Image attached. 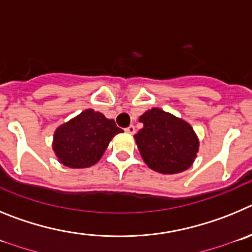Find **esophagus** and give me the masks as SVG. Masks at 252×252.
I'll return each mask as SVG.
<instances>
[{"instance_id":"obj_1","label":"esophagus","mask_w":252,"mask_h":252,"mask_svg":"<svg viewBox=\"0 0 252 252\" xmlns=\"http://www.w3.org/2000/svg\"><path fill=\"white\" fill-rule=\"evenodd\" d=\"M126 131L128 133V134H134V133H135L134 126H129L128 128H126Z\"/></svg>"}]
</instances>
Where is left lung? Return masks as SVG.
<instances>
[{
    "label": "left lung",
    "mask_w": 252,
    "mask_h": 252,
    "mask_svg": "<svg viewBox=\"0 0 252 252\" xmlns=\"http://www.w3.org/2000/svg\"><path fill=\"white\" fill-rule=\"evenodd\" d=\"M143 128L134 135L143 160L162 174H176L193 164L199 140L191 124L159 108L139 117Z\"/></svg>",
    "instance_id": "8db88e82"
}]
</instances>
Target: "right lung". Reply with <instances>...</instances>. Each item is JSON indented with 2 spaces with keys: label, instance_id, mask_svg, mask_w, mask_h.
Listing matches in <instances>:
<instances>
[{
  "label": "right lung",
  "instance_id": "obj_1",
  "mask_svg": "<svg viewBox=\"0 0 252 252\" xmlns=\"http://www.w3.org/2000/svg\"><path fill=\"white\" fill-rule=\"evenodd\" d=\"M122 131L113 119L87 109L56 128L53 149L59 162L69 168H88L100 159L113 137Z\"/></svg>",
  "mask_w": 252,
  "mask_h": 252
}]
</instances>
